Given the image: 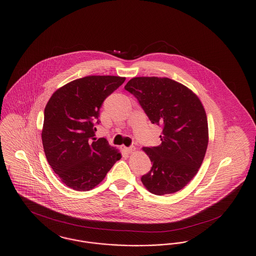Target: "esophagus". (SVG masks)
Instances as JSON below:
<instances>
[{"mask_svg": "<svg viewBox=\"0 0 256 256\" xmlns=\"http://www.w3.org/2000/svg\"><path fill=\"white\" fill-rule=\"evenodd\" d=\"M124 152H126L130 154V152H134V150H135V146H124Z\"/></svg>", "mask_w": 256, "mask_h": 256, "instance_id": "1", "label": "esophagus"}]
</instances>
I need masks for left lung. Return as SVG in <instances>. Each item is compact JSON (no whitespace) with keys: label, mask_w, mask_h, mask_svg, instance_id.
Segmentation results:
<instances>
[{"label":"left lung","mask_w":256,"mask_h":256,"mask_svg":"<svg viewBox=\"0 0 256 256\" xmlns=\"http://www.w3.org/2000/svg\"><path fill=\"white\" fill-rule=\"evenodd\" d=\"M124 89L152 124L162 128L161 144L143 148L152 167L141 182L154 195L180 191L195 176L206 152L208 124L200 98L168 78H134Z\"/></svg>","instance_id":"left-lung-1"}]
</instances>
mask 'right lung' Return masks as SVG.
Returning <instances> with one entry per match:
<instances>
[{
    "instance_id": "right-lung-1",
    "label": "right lung",
    "mask_w": 256,
    "mask_h": 256,
    "mask_svg": "<svg viewBox=\"0 0 256 256\" xmlns=\"http://www.w3.org/2000/svg\"><path fill=\"white\" fill-rule=\"evenodd\" d=\"M126 78L89 76L56 90L45 108L42 143L50 166L62 182L76 191H88L106 178L118 150L106 138L96 140V126L104 100Z\"/></svg>"
}]
</instances>
